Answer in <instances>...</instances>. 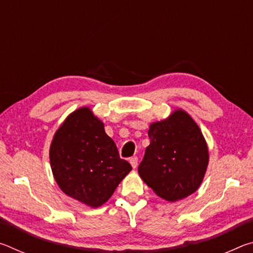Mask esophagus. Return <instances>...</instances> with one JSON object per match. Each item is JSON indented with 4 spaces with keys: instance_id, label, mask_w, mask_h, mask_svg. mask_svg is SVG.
Instances as JSON below:
<instances>
[{
    "instance_id": "1",
    "label": "esophagus",
    "mask_w": 253,
    "mask_h": 253,
    "mask_svg": "<svg viewBox=\"0 0 253 253\" xmlns=\"http://www.w3.org/2000/svg\"><path fill=\"white\" fill-rule=\"evenodd\" d=\"M129 162H130V164H131V166H132V169H136L137 165H138V157H137V156H132V157H130Z\"/></svg>"
}]
</instances>
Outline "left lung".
I'll return each mask as SVG.
<instances>
[{
    "instance_id": "1",
    "label": "left lung",
    "mask_w": 253,
    "mask_h": 253,
    "mask_svg": "<svg viewBox=\"0 0 253 253\" xmlns=\"http://www.w3.org/2000/svg\"><path fill=\"white\" fill-rule=\"evenodd\" d=\"M138 173L161 198L175 202L198 190L209 163V152L199 126L183 110L149 126Z\"/></svg>"
}]
</instances>
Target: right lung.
Segmentation results:
<instances>
[{"mask_svg": "<svg viewBox=\"0 0 253 253\" xmlns=\"http://www.w3.org/2000/svg\"><path fill=\"white\" fill-rule=\"evenodd\" d=\"M50 162L59 187L92 208L108 201L131 169L105 132L104 124L85 107L74 111L55 132Z\"/></svg>", "mask_w": 253, "mask_h": 253, "instance_id": "add662e5", "label": "right lung"}]
</instances>
